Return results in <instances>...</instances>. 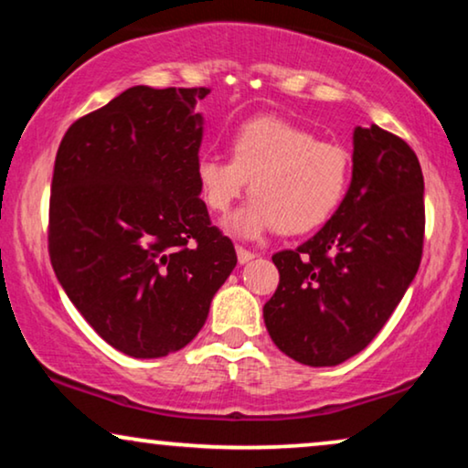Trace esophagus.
<instances>
[{
	"label": "esophagus",
	"instance_id": "obj_1",
	"mask_svg": "<svg viewBox=\"0 0 468 468\" xmlns=\"http://www.w3.org/2000/svg\"><path fill=\"white\" fill-rule=\"evenodd\" d=\"M236 258H239V264H247V261L253 260V253L245 247H236Z\"/></svg>",
	"mask_w": 468,
	"mask_h": 468
}]
</instances>
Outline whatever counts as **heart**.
<instances>
[{
	"instance_id": "obj_1",
	"label": "heart",
	"mask_w": 468,
	"mask_h": 468,
	"mask_svg": "<svg viewBox=\"0 0 468 468\" xmlns=\"http://www.w3.org/2000/svg\"><path fill=\"white\" fill-rule=\"evenodd\" d=\"M349 175L351 157L341 144L277 117L242 123L229 138V159L207 153L196 164L202 200L215 213H226L251 181V200L223 221L247 240L274 228L306 234L324 226L341 207Z\"/></svg>"
}]
</instances>
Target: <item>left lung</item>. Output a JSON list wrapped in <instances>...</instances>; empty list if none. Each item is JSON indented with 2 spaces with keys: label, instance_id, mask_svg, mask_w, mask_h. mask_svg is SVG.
<instances>
[{
  "label": "left lung",
  "instance_id": "obj_1",
  "mask_svg": "<svg viewBox=\"0 0 468 468\" xmlns=\"http://www.w3.org/2000/svg\"><path fill=\"white\" fill-rule=\"evenodd\" d=\"M351 183L336 213L293 251L264 304L274 345L306 367L360 354L413 283L424 245V176L405 140L356 127Z\"/></svg>",
  "mask_w": 468,
  "mask_h": 468
}]
</instances>
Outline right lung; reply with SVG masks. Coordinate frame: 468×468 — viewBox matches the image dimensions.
<instances>
[{
    "instance_id": "1",
    "label": "right lung",
    "mask_w": 468,
    "mask_h": 468,
    "mask_svg": "<svg viewBox=\"0 0 468 468\" xmlns=\"http://www.w3.org/2000/svg\"><path fill=\"white\" fill-rule=\"evenodd\" d=\"M208 89L138 85L76 121L50 187V264L89 325L132 357L194 341L236 266L196 181Z\"/></svg>"
}]
</instances>
